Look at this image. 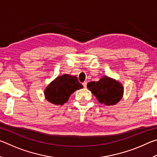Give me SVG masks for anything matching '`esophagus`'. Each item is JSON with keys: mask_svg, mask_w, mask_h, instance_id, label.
Returning <instances> with one entry per match:
<instances>
[{"mask_svg": "<svg viewBox=\"0 0 157 157\" xmlns=\"http://www.w3.org/2000/svg\"><path fill=\"white\" fill-rule=\"evenodd\" d=\"M82 85H83V86L84 87V88H86V86H87V82H84L83 83H82Z\"/></svg>", "mask_w": 157, "mask_h": 157, "instance_id": "obj_1", "label": "esophagus"}]
</instances>
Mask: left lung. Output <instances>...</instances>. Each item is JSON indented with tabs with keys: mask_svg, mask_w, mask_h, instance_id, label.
Here are the masks:
<instances>
[{
	"mask_svg": "<svg viewBox=\"0 0 157 157\" xmlns=\"http://www.w3.org/2000/svg\"><path fill=\"white\" fill-rule=\"evenodd\" d=\"M87 88L100 103L107 106L116 105L121 100L123 94V86L108 77H104L98 82H89Z\"/></svg>",
	"mask_w": 157,
	"mask_h": 157,
	"instance_id": "1",
	"label": "left lung"
}]
</instances>
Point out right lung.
<instances>
[{"instance_id": "obj_1", "label": "right lung", "mask_w": 157, "mask_h": 157, "mask_svg": "<svg viewBox=\"0 0 157 157\" xmlns=\"http://www.w3.org/2000/svg\"><path fill=\"white\" fill-rule=\"evenodd\" d=\"M83 88L78 78L69 75L58 77L45 90L46 100L55 105H63L76 90Z\"/></svg>"}]
</instances>
